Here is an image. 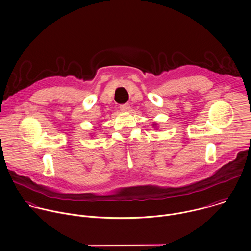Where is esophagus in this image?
<instances>
[{
	"instance_id": "1",
	"label": "esophagus",
	"mask_w": 251,
	"mask_h": 251,
	"mask_svg": "<svg viewBox=\"0 0 251 251\" xmlns=\"http://www.w3.org/2000/svg\"><path fill=\"white\" fill-rule=\"evenodd\" d=\"M129 109H130V106L128 104H124V105L120 106V110L122 112H128Z\"/></svg>"
}]
</instances>
